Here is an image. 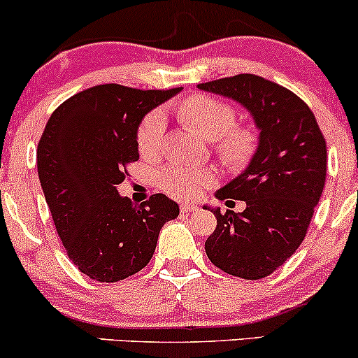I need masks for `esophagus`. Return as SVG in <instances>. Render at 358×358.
Instances as JSON below:
<instances>
[{"label": "esophagus", "mask_w": 358, "mask_h": 358, "mask_svg": "<svg viewBox=\"0 0 358 358\" xmlns=\"http://www.w3.org/2000/svg\"><path fill=\"white\" fill-rule=\"evenodd\" d=\"M180 210H182V213H188V212H196L198 206L195 203H182L180 205Z\"/></svg>", "instance_id": "obj_1"}]
</instances>
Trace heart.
Segmentation results:
<instances>
[{
  "instance_id": "heart-1",
  "label": "heart",
  "mask_w": 358,
  "mask_h": 358,
  "mask_svg": "<svg viewBox=\"0 0 358 358\" xmlns=\"http://www.w3.org/2000/svg\"><path fill=\"white\" fill-rule=\"evenodd\" d=\"M178 115L201 138L208 141L218 140L217 152L228 165H242L255 150V133L252 128L235 127V110L225 101L206 94H195L180 103ZM163 138L165 113L153 110L138 128V150L145 158H155L162 152ZM158 182L168 195L190 200L213 183V175L203 168L171 163L160 171Z\"/></svg>"
}]
</instances>
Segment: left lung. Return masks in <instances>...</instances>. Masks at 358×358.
<instances>
[{
  "mask_svg": "<svg viewBox=\"0 0 358 358\" xmlns=\"http://www.w3.org/2000/svg\"><path fill=\"white\" fill-rule=\"evenodd\" d=\"M230 98L252 115L260 130L248 166L220 188L218 200H243V212L210 208L217 228L205 252L234 277L270 275L303 242L327 175V143L307 103L262 76L236 75L198 85Z\"/></svg>",
  "mask_w": 358,
  "mask_h": 358,
  "instance_id": "left-lung-1",
  "label": "left lung"
}]
</instances>
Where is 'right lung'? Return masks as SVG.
Returning <instances> with one entry per match:
<instances>
[{
	"label": "right lung",
	"instance_id": "add662e5",
	"mask_svg": "<svg viewBox=\"0 0 358 358\" xmlns=\"http://www.w3.org/2000/svg\"><path fill=\"white\" fill-rule=\"evenodd\" d=\"M180 92L98 85L50 116L38 143V176L63 247L86 277L113 283L140 272L162 227L178 217V205L163 193L133 205L116 187L140 158L141 120Z\"/></svg>",
	"mask_w": 358,
	"mask_h": 358
}]
</instances>
